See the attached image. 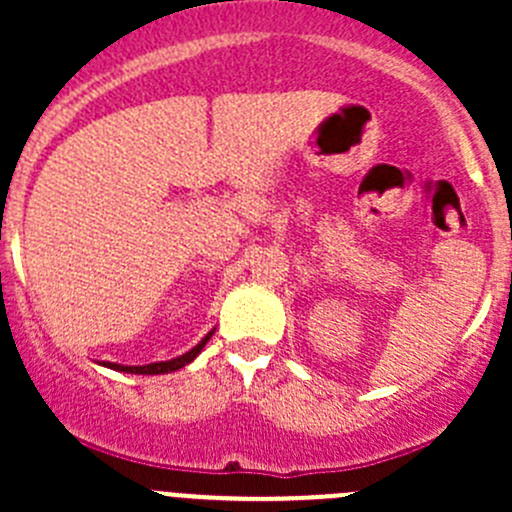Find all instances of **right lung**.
<instances>
[{"instance_id":"add662e5","label":"right lung","mask_w":512,"mask_h":512,"mask_svg":"<svg viewBox=\"0 0 512 512\" xmlns=\"http://www.w3.org/2000/svg\"><path fill=\"white\" fill-rule=\"evenodd\" d=\"M213 334H215V329H213V332L205 334V337L200 339V342L195 344V347L190 349V352H185V354L175 356V359H168V361H156V364H146V366H123V364H111V361H106V364H103V366H108V369H116V371H126V374H143V376H153V374H170V371H178V369H183V366H188L190 361L195 359V356H198L200 352H203L205 344H208V339L213 337Z\"/></svg>"}]
</instances>
